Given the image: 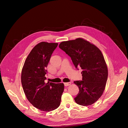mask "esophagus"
I'll use <instances>...</instances> for the list:
<instances>
[{
  "label": "esophagus",
  "mask_w": 128,
  "mask_h": 128,
  "mask_svg": "<svg viewBox=\"0 0 128 128\" xmlns=\"http://www.w3.org/2000/svg\"><path fill=\"white\" fill-rule=\"evenodd\" d=\"M71 84V82H68V83H64V85L65 86H70V85Z\"/></svg>",
  "instance_id": "esophagus-1"
}]
</instances>
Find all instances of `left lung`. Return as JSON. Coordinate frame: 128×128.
Instances as JSON below:
<instances>
[{
	"label": "left lung",
	"instance_id": "obj_1",
	"mask_svg": "<svg viewBox=\"0 0 128 128\" xmlns=\"http://www.w3.org/2000/svg\"><path fill=\"white\" fill-rule=\"evenodd\" d=\"M59 47L71 58L76 68L82 69V80L74 82L79 88L75 102L82 106L94 104L102 96L108 77L107 64L101 51L81 38L61 42Z\"/></svg>",
	"mask_w": 128,
	"mask_h": 128
}]
</instances>
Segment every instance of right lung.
<instances>
[{"instance_id":"add662e5","label":"right lung","mask_w":128,"mask_h":128,"mask_svg":"<svg viewBox=\"0 0 128 128\" xmlns=\"http://www.w3.org/2000/svg\"><path fill=\"white\" fill-rule=\"evenodd\" d=\"M58 43L42 42L26 58L21 72L23 89L28 101L42 111L54 110L60 104L64 83L45 82L46 67Z\"/></svg>"}]
</instances>
